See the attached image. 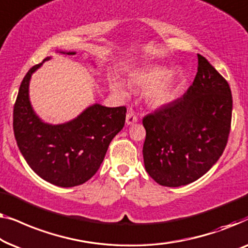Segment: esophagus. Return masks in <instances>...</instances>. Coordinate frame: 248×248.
I'll list each match as a JSON object with an SVG mask.
<instances>
[{
  "instance_id": "1",
  "label": "esophagus",
  "mask_w": 248,
  "mask_h": 248,
  "mask_svg": "<svg viewBox=\"0 0 248 248\" xmlns=\"http://www.w3.org/2000/svg\"><path fill=\"white\" fill-rule=\"evenodd\" d=\"M138 121V118L137 116H136L134 111H129V112L127 113V116H125V124H127L128 125H131L136 124Z\"/></svg>"
}]
</instances>
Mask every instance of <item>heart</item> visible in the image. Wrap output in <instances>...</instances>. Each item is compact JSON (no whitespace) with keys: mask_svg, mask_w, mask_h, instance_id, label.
I'll list each match as a JSON object with an SVG mask.
<instances>
[{"mask_svg":"<svg viewBox=\"0 0 248 248\" xmlns=\"http://www.w3.org/2000/svg\"><path fill=\"white\" fill-rule=\"evenodd\" d=\"M184 74L181 69L170 72L166 66L153 65L137 71L129 76L132 88L146 92V101L154 109L167 107L176 99ZM114 91L121 95H127V91L121 84H114Z\"/></svg>","mask_w":248,"mask_h":248,"instance_id":"1","label":"heart"}]
</instances>
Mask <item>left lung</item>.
I'll return each instance as SVG.
<instances>
[{"instance_id":"1","label":"left lung","mask_w":248,"mask_h":248,"mask_svg":"<svg viewBox=\"0 0 248 248\" xmlns=\"http://www.w3.org/2000/svg\"><path fill=\"white\" fill-rule=\"evenodd\" d=\"M228 83L203 56L183 97L142 119L145 169L160 186H186L204 175L220 158L232 124Z\"/></svg>"}]
</instances>
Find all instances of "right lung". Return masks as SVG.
<instances>
[{
    "label": "right lung",
    "mask_w": 248,
    "mask_h": 248,
    "mask_svg": "<svg viewBox=\"0 0 248 248\" xmlns=\"http://www.w3.org/2000/svg\"><path fill=\"white\" fill-rule=\"evenodd\" d=\"M50 58L31 67L24 76L13 110V130L21 154L38 176L54 186L72 187L97 172L111 140L124 128L127 109L94 103L67 123L44 121L30 102L29 85L33 73Z\"/></svg>",
    "instance_id": "1"
}]
</instances>
